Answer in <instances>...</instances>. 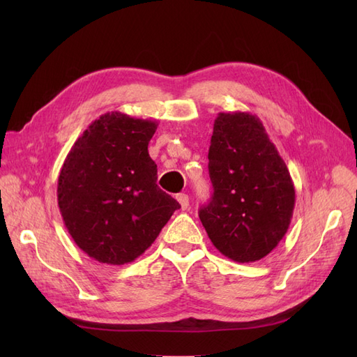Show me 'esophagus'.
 I'll return each mask as SVG.
<instances>
[{
	"mask_svg": "<svg viewBox=\"0 0 357 357\" xmlns=\"http://www.w3.org/2000/svg\"><path fill=\"white\" fill-rule=\"evenodd\" d=\"M176 198H177V201L180 202L181 208H183V210H188V207H189V197L186 195V193H178V195H177Z\"/></svg>",
	"mask_w": 357,
	"mask_h": 357,
	"instance_id": "34e87169",
	"label": "esophagus"
}]
</instances>
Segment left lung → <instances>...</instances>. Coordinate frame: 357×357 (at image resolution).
I'll return each mask as SVG.
<instances>
[{
	"instance_id": "1",
	"label": "left lung",
	"mask_w": 357,
	"mask_h": 357,
	"mask_svg": "<svg viewBox=\"0 0 357 357\" xmlns=\"http://www.w3.org/2000/svg\"><path fill=\"white\" fill-rule=\"evenodd\" d=\"M213 195L199 219L218 250L255 262L283 240L295 208V186L259 117L219 113L208 150Z\"/></svg>"
}]
</instances>
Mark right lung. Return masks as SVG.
I'll return each instance as SVG.
<instances>
[{
	"mask_svg": "<svg viewBox=\"0 0 357 357\" xmlns=\"http://www.w3.org/2000/svg\"><path fill=\"white\" fill-rule=\"evenodd\" d=\"M158 123L112 112L77 138L58 178V205L74 243L101 264L135 261L180 204L158 188L149 142Z\"/></svg>",
	"mask_w": 357,
	"mask_h": 357,
	"instance_id": "add662e5",
	"label": "right lung"
}]
</instances>
